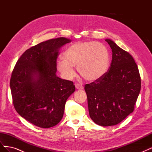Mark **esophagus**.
Wrapping results in <instances>:
<instances>
[{
	"label": "esophagus",
	"instance_id": "1",
	"mask_svg": "<svg viewBox=\"0 0 152 152\" xmlns=\"http://www.w3.org/2000/svg\"><path fill=\"white\" fill-rule=\"evenodd\" d=\"M75 87H76V89H78V90H82V89H84V87L80 84H75Z\"/></svg>",
	"mask_w": 152,
	"mask_h": 152
}]
</instances>
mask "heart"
Returning <instances> with one entry per match:
<instances>
[{
	"label": "heart",
	"instance_id": "1",
	"mask_svg": "<svg viewBox=\"0 0 152 152\" xmlns=\"http://www.w3.org/2000/svg\"><path fill=\"white\" fill-rule=\"evenodd\" d=\"M57 63L58 70L66 79L75 75L74 66L82 77L89 82L102 78L107 72L110 56L107 48L94 41H84L73 44L63 54Z\"/></svg>",
	"mask_w": 152,
	"mask_h": 152
}]
</instances>
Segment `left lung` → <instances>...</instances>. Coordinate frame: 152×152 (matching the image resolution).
<instances>
[{"instance_id":"8db88e82","label":"left lung","mask_w":152,"mask_h":152,"mask_svg":"<svg viewBox=\"0 0 152 152\" xmlns=\"http://www.w3.org/2000/svg\"><path fill=\"white\" fill-rule=\"evenodd\" d=\"M112 52L110 69L84 89L91 118L101 126L117 125L131 113L141 90L138 68L131 55L109 39Z\"/></svg>"}]
</instances>
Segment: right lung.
<instances>
[{
	"instance_id": "right-lung-1",
	"label": "right lung",
	"mask_w": 152,
	"mask_h": 152,
	"mask_svg": "<svg viewBox=\"0 0 152 152\" xmlns=\"http://www.w3.org/2000/svg\"><path fill=\"white\" fill-rule=\"evenodd\" d=\"M71 42L65 37L44 41L27 49L14 68L10 80L14 107L36 126L57 125L67 99L75 91L73 82L56 75L59 50Z\"/></svg>"
}]
</instances>
